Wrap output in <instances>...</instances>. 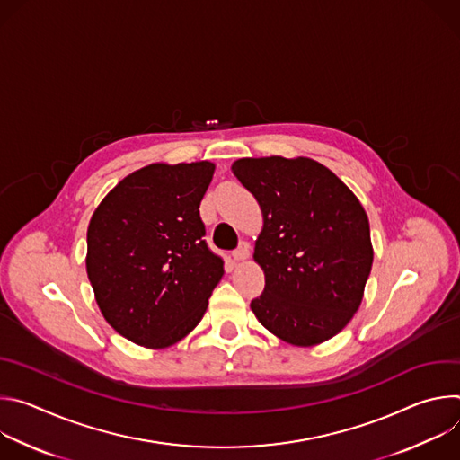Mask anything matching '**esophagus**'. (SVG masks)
<instances>
[{"label":"esophagus","mask_w":460,"mask_h":460,"mask_svg":"<svg viewBox=\"0 0 460 460\" xmlns=\"http://www.w3.org/2000/svg\"><path fill=\"white\" fill-rule=\"evenodd\" d=\"M249 251H251V245L247 242H240V245L233 251V258L236 261H242V260L249 258Z\"/></svg>","instance_id":"34e87169"}]
</instances>
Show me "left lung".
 <instances>
[{"mask_svg":"<svg viewBox=\"0 0 460 460\" xmlns=\"http://www.w3.org/2000/svg\"><path fill=\"white\" fill-rule=\"evenodd\" d=\"M231 169L264 217L252 258L264 270L266 288L251 302L252 313L293 346L330 341L360 307L371 273L362 204L311 158H240Z\"/></svg>","mask_w":460,"mask_h":460,"instance_id":"obj_1","label":"left lung"}]
</instances>
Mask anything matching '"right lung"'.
I'll return each instance as SVG.
<instances>
[{
    "label": "right lung",
    "mask_w": 460,
    "mask_h": 460,
    "mask_svg": "<svg viewBox=\"0 0 460 460\" xmlns=\"http://www.w3.org/2000/svg\"><path fill=\"white\" fill-rule=\"evenodd\" d=\"M215 164H151L125 176L87 229V275L114 330L151 349L176 344L202 320L224 277L206 243L200 202Z\"/></svg>",
    "instance_id": "obj_1"
}]
</instances>
